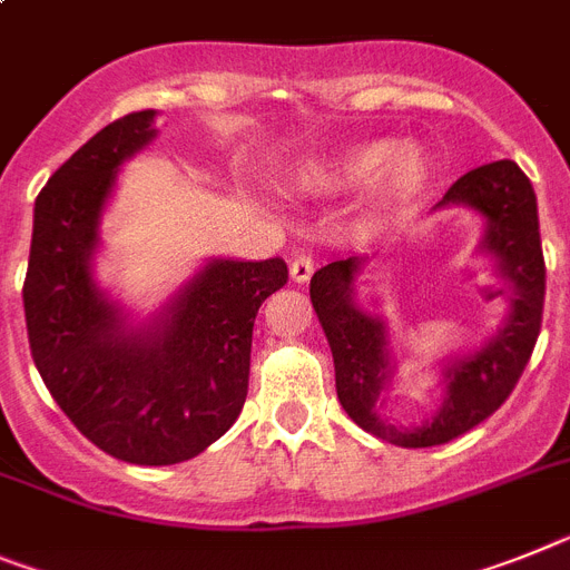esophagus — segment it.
<instances>
[{"mask_svg":"<svg viewBox=\"0 0 570 570\" xmlns=\"http://www.w3.org/2000/svg\"><path fill=\"white\" fill-rule=\"evenodd\" d=\"M291 271V279L296 282V285H305V282L311 279V274H314V259L311 256H305V253H299V256H294L288 265Z\"/></svg>","mask_w":570,"mask_h":570,"instance_id":"esophagus-1","label":"esophagus"}]
</instances>
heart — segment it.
<instances>
[{
	"label": "heart",
	"instance_id": "heart-1",
	"mask_svg": "<svg viewBox=\"0 0 570 570\" xmlns=\"http://www.w3.org/2000/svg\"><path fill=\"white\" fill-rule=\"evenodd\" d=\"M426 175L430 160L424 149H417L415 144L397 146L395 140L374 138L308 160L299 169V184L311 193H340L374 178L383 202H403L424 187Z\"/></svg>",
	"mask_w": 570,
	"mask_h": 570
}]
</instances>
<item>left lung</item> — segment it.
I'll list each match as a JSON object with an SVG mask.
<instances>
[{
	"instance_id": "obj_1",
	"label": "left lung",
	"mask_w": 570,
	"mask_h": 570,
	"mask_svg": "<svg viewBox=\"0 0 570 570\" xmlns=\"http://www.w3.org/2000/svg\"><path fill=\"white\" fill-rule=\"evenodd\" d=\"M446 204H464L484 218L479 253L493 259L495 276L508 285L510 308L479 352L441 363L444 395L424 424H389L377 412L386 403L395 363L386 320L360 308L354 296L366 256L337 259L311 276V303L332 345L340 403L354 424L395 446L446 444L493 415L522 377L542 328L544 259L537 193L528 175L513 160H493L461 175L438 207Z\"/></svg>"
}]
</instances>
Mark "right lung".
Returning a JSON list of instances; mask_svg holds the SVG:
<instances>
[{
  "instance_id": "1",
  "label": "right lung",
  "mask_w": 570,
  "mask_h": 570,
  "mask_svg": "<svg viewBox=\"0 0 570 570\" xmlns=\"http://www.w3.org/2000/svg\"><path fill=\"white\" fill-rule=\"evenodd\" d=\"M155 109L104 126L33 204L26 325L68 421L129 464L187 461L225 435L247 397L253 320L288 282L282 259H210L144 323L95 279L100 222L124 160L153 144Z\"/></svg>"
}]
</instances>
